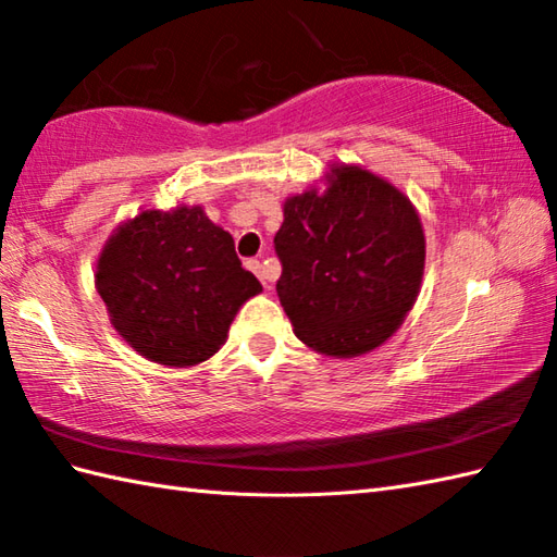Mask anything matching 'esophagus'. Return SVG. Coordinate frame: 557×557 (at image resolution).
<instances>
[{
	"mask_svg": "<svg viewBox=\"0 0 557 557\" xmlns=\"http://www.w3.org/2000/svg\"><path fill=\"white\" fill-rule=\"evenodd\" d=\"M246 268L251 270V272H256V275L260 277V282H263V287L265 289H270V282H268V272H265V265L260 263V260H256V258H251V260H246Z\"/></svg>",
	"mask_w": 557,
	"mask_h": 557,
	"instance_id": "esophagus-1",
	"label": "esophagus"
}]
</instances>
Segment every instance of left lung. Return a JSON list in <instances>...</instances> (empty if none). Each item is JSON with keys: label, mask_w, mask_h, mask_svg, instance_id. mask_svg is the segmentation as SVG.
Returning a JSON list of instances; mask_svg holds the SVG:
<instances>
[{"label": "left lung", "mask_w": 557, "mask_h": 557, "mask_svg": "<svg viewBox=\"0 0 557 557\" xmlns=\"http://www.w3.org/2000/svg\"><path fill=\"white\" fill-rule=\"evenodd\" d=\"M277 297L306 347L335 359L369 354L417 304L425 236L417 208L361 164L337 162L325 188L282 206Z\"/></svg>", "instance_id": "8db88e82"}]
</instances>
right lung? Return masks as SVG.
<instances>
[{"mask_svg":"<svg viewBox=\"0 0 557 557\" xmlns=\"http://www.w3.org/2000/svg\"><path fill=\"white\" fill-rule=\"evenodd\" d=\"M96 289L126 345L170 369L218 354L234 315L263 292L232 234L184 203L124 220L98 256Z\"/></svg>","mask_w":557,"mask_h":557,"instance_id":"add662e5","label":"right lung"}]
</instances>
